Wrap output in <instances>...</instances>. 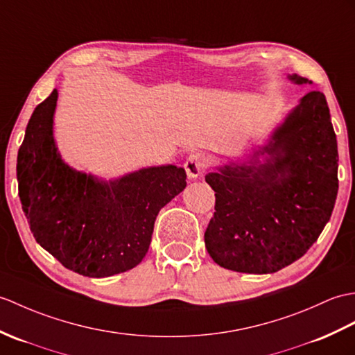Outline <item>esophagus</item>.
Instances as JSON below:
<instances>
[{
    "label": "esophagus",
    "instance_id": "obj_1",
    "mask_svg": "<svg viewBox=\"0 0 355 355\" xmlns=\"http://www.w3.org/2000/svg\"><path fill=\"white\" fill-rule=\"evenodd\" d=\"M205 163H207V159H205V155L201 154V153H193V154L189 155L186 163H184L187 177L189 178H196L204 171Z\"/></svg>",
    "mask_w": 355,
    "mask_h": 355
}]
</instances>
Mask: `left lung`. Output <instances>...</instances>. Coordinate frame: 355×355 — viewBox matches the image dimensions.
I'll return each instance as SVG.
<instances>
[{"label": "left lung", "mask_w": 355, "mask_h": 355, "mask_svg": "<svg viewBox=\"0 0 355 355\" xmlns=\"http://www.w3.org/2000/svg\"><path fill=\"white\" fill-rule=\"evenodd\" d=\"M289 80L311 83L296 73ZM259 155H266L263 164ZM337 166L325 95L311 90L250 162L205 175L216 196L204 234L213 261L245 274H272L301 259L331 218Z\"/></svg>", "instance_id": "1"}]
</instances>
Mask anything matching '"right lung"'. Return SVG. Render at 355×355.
Here are the masks:
<instances>
[{
  "instance_id": "add662e5",
  "label": "right lung",
  "mask_w": 355,
  "mask_h": 355,
  "mask_svg": "<svg viewBox=\"0 0 355 355\" xmlns=\"http://www.w3.org/2000/svg\"><path fill=\"white\" fill-rule=\"evenodd\" d=\"M59 92L40 103L18 151V191L36 242L80 275L103 278L137 266L162 207L186 187L174 164L103 181L72 169L57 153L53 123Z\"/></svg>"
}]
</instances>
